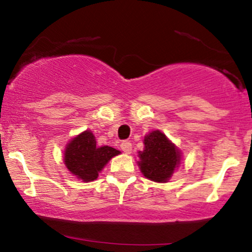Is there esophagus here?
I'll return each mask as SVG.
<instances>
[{
  "label": "esophagus",
  "instance_id": "34e87169",
  "mask_svg": "<svg viewBox=\"0 0 252 252\" xmlns=\"http://www.w3.org/2000/svg\"><path fill=\"white\" fill-rule=\"evenodd\" d=\"M121 148H122V151L124 152V153L130 154L131 153V149H132L131 142H130V141H123V142L121 143Z\"/></svg>",
  "mask_w": 252,
  "mask_h": 252
}]
</instances>
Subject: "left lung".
<instances>
[{
	"label": "left lung",
	"instance_id": "obj_1",
	"mask_svg": "<svg viewBox=\"0 0 252 252\" xmlns=\"http://www.w3.org/2000/svg\"><path fill=\"white\" fill-rule=\"evenodd\" d=\"M139 166L143 176L164 183L179 164V151L161 131L149 132L145 137V149L139 152Z\"/></svg>",
	"mask_w": 252,
	"mask_h": 252
}]
</instances>
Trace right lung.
Wrapping results in <instances>:
<instances>
[{"mask_svg": "<svg viewBox=\"0 0 252 252\" xmlns=\"http://www.w3.org/2000/svg\"><path fill=\"white\" fill-rule=\"evenodd\" d=\"M117 154H120V151L109 146L98 147L94 135L86 130L68 143L64 162L68 170L77 178L91 182L98 178L99 172Z\"/></svg>", "mask_w": 252, "mask_h": 252, "instance_id": "1", "label": "right lung"}]
</instances>
